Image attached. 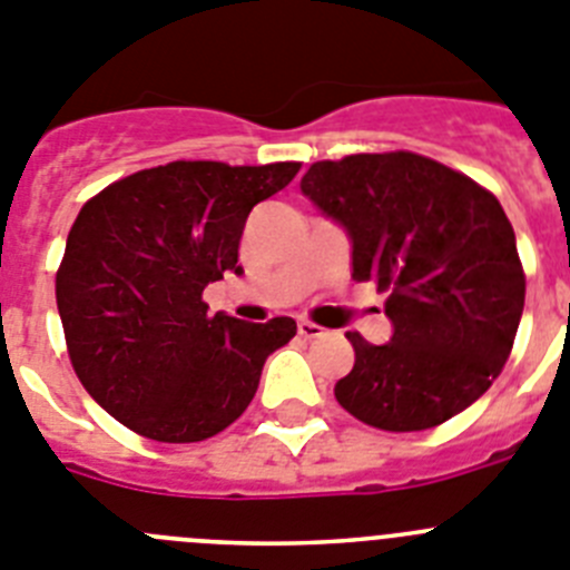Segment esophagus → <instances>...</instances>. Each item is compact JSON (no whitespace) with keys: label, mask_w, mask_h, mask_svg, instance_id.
Listing matches in <instances>:
<instances>
[{"label":"esophagus","mask_w":570,"mask_h":570,"mask_svg":"<svg viewBox=\"0 0 570 570\" xmlns=\"http://www.w3.org/2000/svg\"><path fill=\"white\" fill-rule=\"evenodd\" d=\"M297 335L306 337V341H312V337L323 335V326H317V323H312V321H297Z\"/></svg>","instance_id":"esophagus-1"}]
</instances>
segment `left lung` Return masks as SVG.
Wrapping results in <instances>:
<instances>
[{
	"label": "left lung",
	"mask_w": 570,
	"mask_h": 570,
	"mask_svg": "<svg viewBox=\"0 0 570 570\" xmlns=\"http://www.w3.org/2000/svg\"><path fill=\"white\" fill-rule=\"evenodd\" d=\"M301 193L343 227L352 278L389 292L392 337L348 332L355 366L335 383L352 417L423 432L483 397L514 346L525 304L517 238L500 202L414 153L317 161Z\"/></svg>",
	"instance_id": "obj_1"
}]
</instances>
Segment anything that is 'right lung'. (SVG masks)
<instances>
[{
  "label": "right lung",
  "mask_w": 570,
  "mask_h": 570,
  "mask_svg": "<svg viewBox=\"0 0 570 570\" xmlns=\"http://www.w3.org/2000/svg\"><path fill=\"white\" fill-rule=\"evenodd\" d=\"M301 164L173 161L132 173L81 207L56 273L70 363L87 394L132 432L198 443L244 414L292 317L209 315L207 284L240 275L255 204Z\"/></svg>",
  "instance_id": "right-lung-1"
}]
</instances>
